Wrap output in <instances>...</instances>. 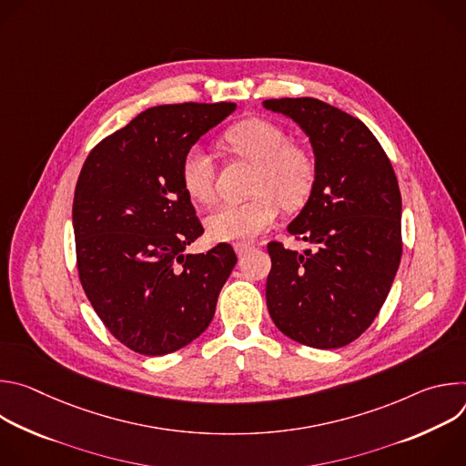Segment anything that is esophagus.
Returning <instances> with one entry per match:
<instances>
[{
	"label": "esophagus",
	"instance_id": "1",
	"mask_svg": "<svg viewBox=\"0 0 466 466\" xmlns=\"http://www.w3.org/2000/svg\"><path fill=\"white\" fill-rule=\"evenodd\" d=\"M254 248V245H250V243H238L236 245V252L239 254V256H245L248 250H252Z\"/></svg>",
	"mask_w": 466,
	"mask_h": 466
}]
</instances>
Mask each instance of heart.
Returning a JSON list of instances; mask_svg holds the SVG:
<instances>
[{"mask_svg": "<svg viewBox=\"0 0 466 466\" xmlns=\"http://www.w3.org/2000/svg\"><path fill=\"white\" fill-rule=\"evenodd\" d=\"M225 147L238 158L254 164L250 193L245 203L223 205L207 218V228L216 239L250 241L268 230L279 218L280 205L300 208L317 182L313 155L289 142L288 132L261 117L234 123L223 135ZM180 182L198 203L216 197V166L203 147H189L180 162Z\"/></svg>", "mask_w": 466, "mask_h": 466, "instance_id": "obj_1", "label": "heart"}]
</instances>
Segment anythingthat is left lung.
<instances>
[{
    "label": "left lung",
    "instance_id": "obj_1",
    "mask_svg": "<svg viewBox=\"0 0 466 466\" xmlns=\"http://www.w3.org/2000/svg\"><path fill=\"white\" fill-rule=\"evenodd\" d=\"M309 137L317 182L288 227L311 248L268 245V309L289 339L313 349L356 341L381 309L402 258V197L389 157L358 117L313 97L268 99Z\"/></svg>",
    "mask_w": 466,
    "mask_h": 466
}]
</instances>
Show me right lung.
<instances>
[{"label":"right lung","instance_id":"1","mask_svg":"<svg viewBox=\"0 0 466 466\" xmlns=\"http://www.w3.org/2000/svg\"><path fill=\"white\" fill-rule=\"evenodd\" d=\"M234 103L147 108L86 157L74 195L77 271L110 334L144 356L175 352L208 328L238 261L230 243L184 254L203 236L180 182L184 153Z\"/></svg>","mask_w":466,"mask_h":466}]
</instances>
